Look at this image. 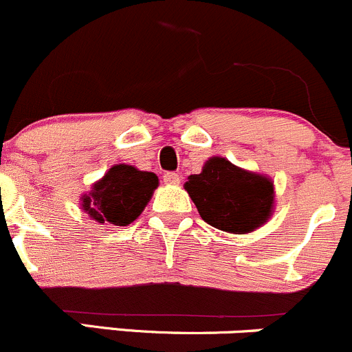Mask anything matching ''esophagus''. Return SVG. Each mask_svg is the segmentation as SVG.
<instances>
[{"instance_id":"obj_1","label":"esophagus","mask_w":352,"mask_h":352,"mask_svg":"<svg viewBox=\"0 0 352 352\" xmlns=\"http://www.w3.org/2000/svg\"><path fill=\"white\" fill-rule=\"evenodd\" d=\"M181 181V176L177 175V173H166L164 175V183L166 184H179Z\"/></svg>"}]
</instances>
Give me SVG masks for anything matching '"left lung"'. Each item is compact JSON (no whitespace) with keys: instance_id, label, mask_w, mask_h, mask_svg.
I'll return each instance as SVG.
<instances>
[{"instance_id":"obj_1","label":"left lung","mask_w":352,"mask_h":352,"mask_svg":"<svg viewBox=\"0 0 352 352\" xmlns=\"http://www.w3.org/2000/svg\"><path fill=\"white\" fill-rule=\"evenodd\" d=\"M184 190L206 223L230 234H249L273 213V181L219 155L205 162L200 175L188 176Z\"/></svg>"}]
</instances>
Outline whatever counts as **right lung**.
Returning <instances> with one entry per match:
<instances>
[{
    "instance_id": "1",
    "label": "right lung",
    "mask_w": 352,
    "mask_h": 352,
    "mask_svg": "<svg viewBox=\"0 0 352 352\" xmlns=\"http://www.w3.org/2000/svg\"><path fill=\"white\" fill-rule=\"evenodd\" d=\"M159 179L154 173L115 164L81 197V208L100 226L125 227L142 213Z\"/></svg>"
}]
</instances>
